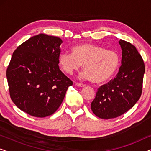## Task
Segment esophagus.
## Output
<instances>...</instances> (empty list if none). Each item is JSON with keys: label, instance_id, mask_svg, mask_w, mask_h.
Returning <instances> with one entry per match:
<instances>
[{"label": "esophagus", "instance_id": "34e87169", "mask_svg": "<svg viewBox=\"0 0 151 151\" xmlns=\"http://www.w3.org/2000/svg\"><path fill=\"white\" fill-rule=\"evenodd\" d=\"M76 85L78 86H80V87H83V86H86L84 84L80 83V82H76Z\"/></svg>", "mask_w": 151, "mask_h": 151}]
</instances>
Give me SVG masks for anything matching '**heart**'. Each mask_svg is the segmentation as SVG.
Segmentation results:
<instances>
[{
    "instance_id": "obj_1",
    "label": "heart",
    "mask_w": 151,
    "mask_h": 151,
    "mask_svg": "<svg viewBox=\"0 0 151 151\" xmlns=\"http://www.w3.org/2000/svg\"><path fill=\"white\" fill-rule=\"evenodd\" d=\"M120 58L114 50L91 44H83L73 47L72 53L63 52L58 63L67 74H73L83 65L82 77L89 78L94 83H101L112 77L118 69Z\"/></svg>"
}]
</instances>
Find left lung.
<instances>
[{"label": "left lung", "mask_w": 151, "mask_h": 151, "mask_svg": "<svg viewBox=\"0 0 151 151\" xmlns=\"http://www.w3.org/2000/svg\"><path fill=\"white\" fill-rule=\"evenodd\" d=\"M122 49V65L114 79L101 86L91 104L97 117L109 119L120 116L131 109L142 92L145 65L136 47L119 41Z\"/></svg>", "instance_id": "obj_1"}]
</instances>
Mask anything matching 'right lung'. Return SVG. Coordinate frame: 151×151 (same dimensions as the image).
Here are the masks:
<instances>
[{
  "label": "right lung",
  "mask_w": 151,
  "mask_h": 151,
  "mask_svg": "<svg viewBox=\"0 0 151 151\" xmlns=\"http://www.w3.org/2000/svg\"><path fill=\"white\" fill-rule=\"evenodd\" d=\"M62 43L58 37L40 34L22 43L12 55L6 71L10 97L32 116L53 114L73 84L59 68Z\"/></svg>",
  "instance_id": "add662e5"
}]
</instances>
